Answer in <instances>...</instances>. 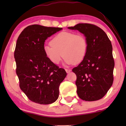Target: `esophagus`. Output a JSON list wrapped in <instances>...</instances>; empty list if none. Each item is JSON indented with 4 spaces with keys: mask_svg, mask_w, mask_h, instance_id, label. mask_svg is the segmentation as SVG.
<instances>
[{
    "mask_svg": "<svg viewBox=\"0 0 126 126\" xmlns=\"http://www.w3.org/2000/svg\"><path fill=\"white\" fill-rule=\"evenodd\" d=\"M65 71L67 73H69L71 72V69H65Z\"/></svg>",
    "mask_w": 126,
    "mask_h": 126,
    "instance_id": "esophagus-1",
    "label": "esophagus"
}]
</instances>
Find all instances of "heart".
<instances>
[{
  "label": "heart",
  "instance_id": "obj_1",
  "mask_svg": "<svg viewBox=\"0 0 126 126\" xmlns=\"http://www.w3.org/2000/svg\"><path fill=\"white\" fill-rule=\"evenodd\" d=\"M50 43L45 45L44 51L48 59L54 64L60 63L63 54L67 65L81 63L85 57L88 47L84 35L69 32L57 34Z\"/></svg>",
  "mask_w": 126,
  "mask_h": 126
}]
</instances>
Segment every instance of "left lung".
<instances>
[{"mask_svg":"<svg viewBox=\"0 0 126 126\" xmlns=\"http://www.w3.org/2000/svg\"><path fill=\"white\" fill-rule=\"evenodd\" d=\"M68 28L83 34L88 46L85 58L72 69L77 76V94L88 101L101 99L113 81L115 63L111 41L102 29L92 24L79 23Z\"/></svg>","mask_w":126,"mask_h":126,"instance_id":"1","label":"left lung"}]
</instances>
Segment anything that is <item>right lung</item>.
I'll return each mask as SVG.
<instances>
[{
  "instance_id": "1",
  "label": "right lung",
  "mask_w": 126,
  "mask_h": 126,
  "mask_svg": "<svg viewBox=\"0 0 126 126\" xmlns=\"http://www.w3.org/2000/svg\"><path fill=\"white\" fill-rule=\"evenodd\" d=\"M62 29L38 25L29 26L17 39L14 58L19 86L34 103L51 104L59 96V86L66 77V72L48 59L44 46L47 38Z\"/></svg>"
}]
</instances>
